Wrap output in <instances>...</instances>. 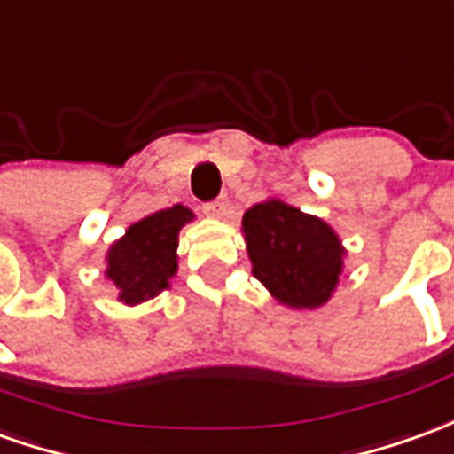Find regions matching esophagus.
<instances>
[{"mask_svg": "<svg viewBox=\"0 0 454 454\" xmlns=\"http://www.w3.org/2000/svg\"><path fill=\"white\" fill-rule=\"evenodd\" d=\"M204 214L211 218H226L231 214V204H228V199L208 201V204H204Z\"/></svg>", "mask_w": 454, "mask_h": 454, "instance_id": "obj_1", "label": "esophagus"}]
</instances>
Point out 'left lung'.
<instances>
[{"mask_svg":"<svg viewBox=\"0 0 454 454\" xmlns=\"http://www.w3.org/2000/svg\"><path fill=\"white\" fill-rule=\"evenodd\" d=\"M253 275L290 309L325 307L344 272L347 248L326 221L282 199H265L243 214Z\"/></svg>","mask_w":454,"mask_h":454,"instance_id":"1","label":"left lung"}]
</instances>
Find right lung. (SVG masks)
<instances>
[{
	"instance_id": "1",
	"label": "right lung",
	"mask_w": 454,
	"mask_h": 454,
	"mask_svg": "<svg viewBox=\"0 0 454 454\" xmlns=\"http://www.w3.org/2000/svg\"><path fill=\"white\" fill-rule=\"evenodd\" d=\"M194 221V211L176 204L161 208L117 238L106 253V278L117 290V300L128 307L157 297L179 270V231Z\"/></svg>"
}]
</instances>
